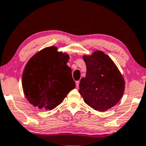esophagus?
Segmentation results:
<instances>
[{
  "mask_svg": "<svg viewBox=\"0 0 146 146\" xmlns=\"http://www.w3.org/2000/svg\"><path fill=\"white\" fill-rule=\"evenodd\" d=\"M79 81H76V83H75V84H76V87L77 88H78L79 87Z\"/></svg>",
  "mask_w": 146,
  "mask_h": 146,
  "instance_id": "esophagus-1",
  "label": "esophagus"
}]
</instances>
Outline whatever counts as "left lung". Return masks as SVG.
I'll return each mask as SVG.
<instances>
[{"label": "left lung", "instance_id": "left-lung-1", "mask_svg": "<svg viewBox=\"0 0 146 146\" xmlns=\"http://www.w3.org/2000/svg\"><path fill=\"white\" fill-rule=\"evenodd\" d=\"M83 57L87 73L81 79L79 93L85 103L94 110L106 111L122 97L124 77L113 61L102 51H96L91 55H84Z\"/></svg>", "mask_w": 146, "mask_h": 146}]
</instances>
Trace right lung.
Segmentation results:
<instances>
[{"label": "right lung", "instance_id": "obj_1", "mask_svg": "<svg viewBox=\"0 0 146 146\" xmlns=\"http://www.w3.org/2000/svg\"><path fill=\"white\" fill-rule=\"evenodd\" d=\"M51 46L32 56L24 69L22 89L35 107L52 110L60 104L75 87L71 69L67 63L69 55Z\"/></svg>", "mask_w": 146, "mask_h": 146}]
</instances>
